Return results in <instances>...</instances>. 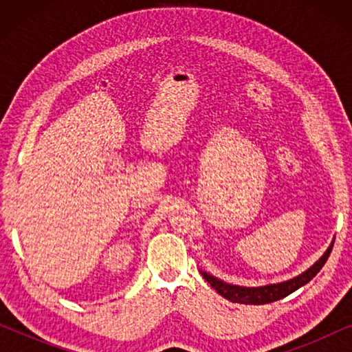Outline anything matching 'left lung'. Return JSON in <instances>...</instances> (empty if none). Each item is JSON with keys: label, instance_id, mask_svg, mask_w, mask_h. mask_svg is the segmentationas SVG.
Returning a JSON list of instances; mask_svg holds the SVG:
<instances>
[{"label": "left lung", "instance_id": "8db88e82", "mask_svg": "<svg viewBox=\"0 0 352 352\" xmlns=\"http://www.w3.org/2000/svg\"><path fill=\"white\" fill-rule=\"evenodd\" d=\"M335 240H331L330 247L327 248V252L319 258V261H316L307 271L301 272L300 276L290 278V280L280 282V283H271V285L264 287H240L232 285V283H226L214 276H211L208 272L200 271L201 276L221 296H224L226 300L232 302H240V305H267V302H274L277 300H282L290 295V293L296 292L298 288L306 285L307 282L312 280L317 276V272L324 267V264L329 259L331 248H333Z\"/></svg>", "mask_w": 352, "mask_h": 352}]
</instances>
